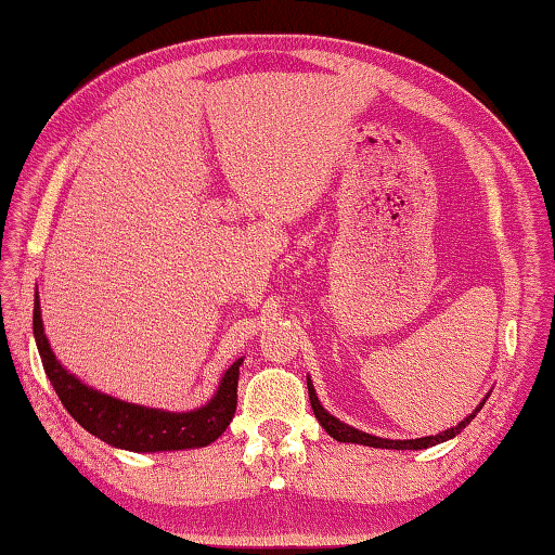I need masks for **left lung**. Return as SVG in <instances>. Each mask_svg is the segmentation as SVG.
<instances>
[{
	"instance_id": "1",
	"label": "left lung",
	"mask_w": 555,
	"mask_h": 555,
	"mask_svg": "<svg viewBox=\"0 0 555 555\" xmlns=\"http://www.w3.org/2000/svg\"><path fill=\"white\" fill-rule=\"evenodd\" d=\"M492 391H487V397L477 403L475 411L469 413V416H465L463 421H460L457 426L448 428V430H440V434L436 436H426V438H409V440H391V438H379V436H372V434H364V430L360 428H352L347 426L345 421L335 418L333 413H327L323 409L321 399H318L315 393V387L311 377H308V397H311V406H313V413L318 418V424H321L325 428L327 436H333L335 440H340V443H357V446H370V448H387V450H424V448H430V446H438V443H446V440L455 438L460 430H463L465 426H469V421H473L477 413H480V409L485 406V401L490 399Z\"/></svg>"
}]
</instances>
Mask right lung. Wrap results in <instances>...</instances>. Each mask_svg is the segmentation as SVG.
<instances>
[{
    "instance_id": "add662e5",
    "label": "right lung",
    "mask_w": 555,
    "mask_h": 555,
    "mask_svg": "<svg viewBox=\"0 0 555 555\" xmlns=\"http://www.w3.org/2000/svg\"><path fill=\"white\" fill-rule=\"evenodd\" d=\"M34 337L39 347L46 377L51 379L65 411L78 424L112 448L131 450V453H166V450L205 448L218 440L230 426L237 409V382L242 360H234L224 370L212 399L193 411H164L129 403L109 393L82 384L68 372L53 354L41 321L39 291L34 296Z\"/></svg>"
}]
</instances>
